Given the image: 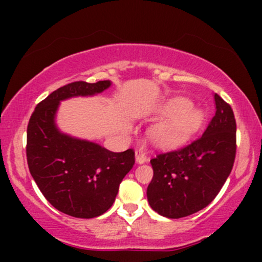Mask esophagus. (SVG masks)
Here are the masks:
<instances>
[{
  "mask_svg": "<svg viewBox=\"0 0 262 262\" xmlns=\"http://www.w3.org/2000/svg\"><path fill=\"white\" fill-rule=\"evenodd\" d=\"M135 159H137V162L138 164H144V162H146L149 160L148 159V155L145 154L144 151H137V156H135Z\"/></svg>",
  "mask_w": 262,
  "mask_h": 262,
  "instance_id": "obj_1",
  "label": "esophagus"
}]
</instances>
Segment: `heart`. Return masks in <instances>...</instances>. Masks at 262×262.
Returning a JSON list of instances; mask_svg holds the SVG:
<instances>
[{
  "label": "heart",
  "instance_id": "b5f03b06",
  "mask_svg": "<svg viewBox=\"0 0 262 262\" xmlns=\"http://www.w3.org/2000/svg\"><path fill=\"white\" fill-rule=\"evenodd\" d=\"M191 102L186 98H176L167 107L169 112H173L171 118L161 123L155 130V139L160 144H172L180 140L191 128L201 121V113L190 110Z\"/></svg>",
  "mask_w": 262,
  "mask_h": 262
}]
</instances>
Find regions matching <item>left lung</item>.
<instances>
[{
    "label": "left lung",
    "mask_w": 262,
    "mask_h": 262,
    "mask_svg": "<svg viewBox=\"0 0 262 262\" xmlns=\"http://www.w3.org/2000/svg\"><path fill=\"white\" fill-rule=\"evenodd\" d=\"M215 114L202 135L181 148L159 152L146 196L166 218H182L203 209L227 181L236 154V122L230 104L214 95Z\"/></svg>",
    "instance_id": "obj_1"
}]
</instances>
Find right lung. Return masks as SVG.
I'll list each match as a JSON object with an SVG mask.
<instances>
[{
  "instance_id": "add662e5",
  "label": "right lung",
  "mask_w": 262,
  "mask_h": 262,
  "mask_svg": "<svg viewBox=\"0 0 262 262\" xmlns=\"http://www.w3.org/2000/svg\"><path fill=\"white\" fill-rule=\"evenodd\" d=\"M111 82L75 81L39 102L27 128V162L31 175L60 212L75 218H95L112 207L122 180L133 167L135 152H113L91 141L74 139L56 129L59 102L74 96L100 93Z\"/></svg>"
}]
</instances>
